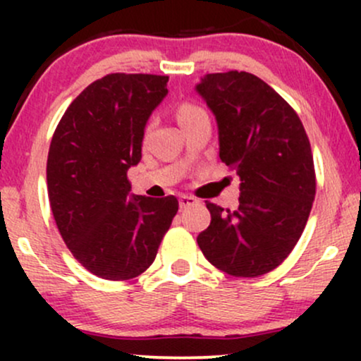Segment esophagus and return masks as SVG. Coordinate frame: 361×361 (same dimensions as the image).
<instances>
[{"label":"esophagus","instance_id":"34e87169","mask_svg":"<svg viewBox=\"0 0 361 361\" xmlns=\"http://www.w3.org/2000/svg\"><path fill=\"white\" fill-rule=\"evenodd\" d=\"M197 204V198L190 197V195H181L180 197V209H186V207H192Z\"/></svg>","mask_w":361,"mask_h":361}]
</instances>
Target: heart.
<instances>
[{
  "instance_id": "b5f03b06",
  "label": "heart",
  "mask_w": 361,
  "mask_h": 361,
  "mask_svg": "<svg viewBox=\"0 0 361 361\" xmlns=\"http://www.w3.org/2000/svg\"><path fill=\"white\" fill-rule=\"evenodd\" d=\"M198 111H204V110H202L200 106L192 105V103H183V105L178 109V118H180V120L188 118V117H192V115L198 114Z\"/></svg>"
}]
</instances>
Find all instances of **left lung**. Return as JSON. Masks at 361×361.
<instances>
[{"instance_id": "left-lung-1", "label": "left lung", "mask_w": 361, "mask_h": 361, "mask_svg": "<svg viewBox=\"0 0 361 361\" xmlns=\"http://www.w3.org/2000/svg\"><path fill=\"white\" fill-rule=\"evenodd\" d=\"M195 90L217 120L222 163L241 180L235 210L207 202L212 221L197 243L219 270L264 275L290 255L312 209L309 137L292 106L255 74H207Z\"/></svg>"}]
</instances>
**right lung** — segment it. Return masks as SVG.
Wrapping results in <instances>:
<instances>
[{
    "instance_id": "1",
    "label": "right lung",
    "mask_w": 361,
    "mask_h": 361,
    "mask_svg": "<svg viewBox=\"0 0 361 361\" xmlns=\"http://www.w3.org/2000/svg\"><path fill=\"white\" fill-rule=\"evenodd\" d=\"M168 81L106 74L81 91L54 132L47 157L54 219L74 258L100 279L130 280L146 271L178 212L176 197L130 195L127 180Z\"/></svg>"
}]
</instances>
